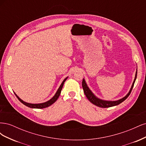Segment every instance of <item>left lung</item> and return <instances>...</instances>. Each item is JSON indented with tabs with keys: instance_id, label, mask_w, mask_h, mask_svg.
Masks as SVG:
<instances>
[{
	"instance_id": "8db88e82",
	"label": "left lung",
	"mask_w": 146,
	"mask_h": 146,
	"mask_svg": "<svg viewBox=\"0 0 146 146\" xmlns=\"http://www.w3.org/2000/svg\"><path fill=\"white\" fill-rule=\"evenodd\" d=\"M136 77H137V69H136L134 81L133 82V84H132L131 87L129 92V93H128L125 97H123V98L119 99V100H115V101L102 100L98 98H97V97L93 93H92V92L90 90V88H88L87 84L84 78L83 79V81H82V87L83 89L84 93H85L86 97L92 104H93L94 105L98 106V107H101V108H108V107H113V106H116V105L120 104L122 102L124 101L128 98V97L129 96V95L131 93V91L132 89H133V87L134 86V84H135V80L136 79Z\"/></svg>"
}]
</instances>
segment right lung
<instances>
[{"label": "right lung", "mask_w": 146, "mask_h": 146, "mask_svg": "<svg viewBox=\"0 0 146 146\" xmlns=\"http://www.w3.org/2000/svg\"><path fill=\"white\" fill-rule=\"evenodd\" d=\"M67 78H68V77H66V78H64V80L63 81L62 83H61V85L60 86L59 88L58 89V90H57V91H56V92L55 93V94L54 95V96L53 97L52 99H50L49 100H48V101L46 102H44V103H41V104H30V103L25 102H24L22 99H21L19 98V97L16 95V94L15 93V92H14V93L16 95V96L17 97V98L19 99V100L21 102L23 103L24 105H25V106H27V107H28L32 108H38V109L44 108L49 107V106H50L51 105H52L54 102H55L56 101V100L58 99V98H59V96H60V95L61 94V90H62V88L63 86L64 83L66 80V79H67Z\"/></svg>", "instance_id": "obj_1"}]
</instances>
